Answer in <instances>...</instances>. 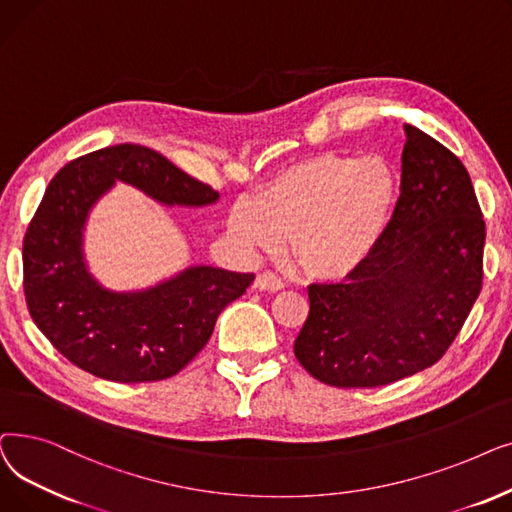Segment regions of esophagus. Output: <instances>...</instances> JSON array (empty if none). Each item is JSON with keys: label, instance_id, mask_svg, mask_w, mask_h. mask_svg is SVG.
I'll return each mask as SVG.
<instances>
[{"label": "esophagus", "instance_id": "esophagus-1", "mask_svg": "<svg viewBox=\"0 0 512 512\" xmlns=\"http://www.w3.org/2000/svg\"><path fill=\"white\" fill-rule=\"evenodd\" d=\"M254 287L262 289V291H279L285 287L283 279L271 271H264L254 279Z\"/></svg>", "mask_w": 512, "mask_h": 512}]
</instances>
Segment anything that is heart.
I'll list each match as a JSON object with an SVG mask.
<instances>
[{"label": "heart", "mask_w": 512, "mask_h": 512, "mask_svg": "<svg viewBox=\"0 0 512 512\" xmlns=\"http://www.w3.org/2000/svg\"><path fill=\"white\" fill-rule=\"evenodd\" d=\"M398 202V177L379 156L321 154L285 168L235 208L233 233L258 252H291L312 275H348L371 256Z\"/></svg>", "instance_id": "b5f03b06"}]
</instances>
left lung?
Segmentation results:
<instances>
[{"label":"left lung","mask_w":512,"mask_h":512,"mask_svg":"<svg viewBox=\"0 0 512 512\" xmlns=\"http://www.w3.org/2000/svg\"><path fill=\"white\" fill-rule=\"evenodd\" d=\"M400 198L371 256L342 283H312L302 367L333 387H379L440 360L481 291L485 223L471 177L404 125Z\"/></svg>","instance_id":"left-lung-1"}]
</instances>
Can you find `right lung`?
Returning <instances> with one entry per match:
<instances>
[{"label": "right lung", "mask_w": 512, "mask_h": 512, "mask_svg": "<svg viewBox=\"0 0 512 512\" xmlns=\"http://www.w3.org/2000/svg\"><path fill=\"white\" fill-rule=\"evenodd\" d=\"M116 181L164 206L218 200L210 185L143 145L120 143L72 160L47 185L24 235V296L39 331L79 369L118 383L160 381L198 356L218 314L254 275L189 266L141 291L97 283L87 271L83 231L89 210Z\"/></svg>", "instance_id": "add662e5"}]
</instances>
